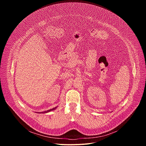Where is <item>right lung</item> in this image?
Wrapping results in <instances>:
<instances>
[{"label": "right lung", "instance_id": "right-lung-1", "mask_svg": "<svg viewBox=\"0 0 146 146\" xmlns=\"http://www.w3.org/2000/svg\"><path fill=\"white\" fill-rule=\"evenodd\" d=\"M56 108H53V109H50V110H47V111H44V112H41V113H46L50 112V111H52V110H55Z\"/></svg>", "mask_w": 146, "mask_h": 146}]
</instances>
